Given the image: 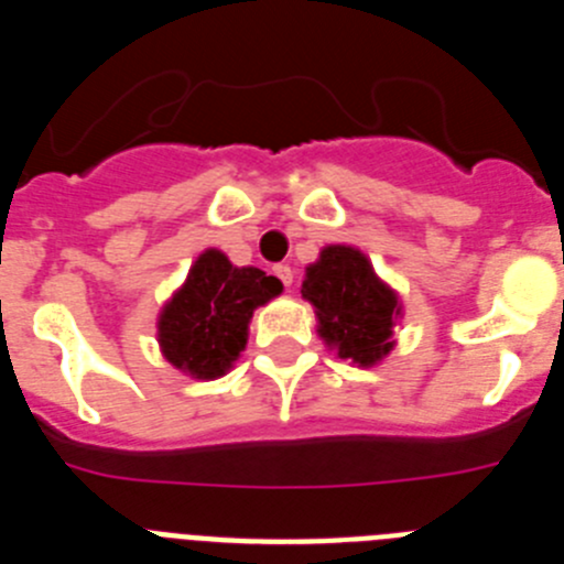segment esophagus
<instances>
[{"mask_svg": "<svg viewBox=\"0 0 564 564\" xmlns=\"http://www.w3.org/2000/svg\"><path fill=\"white\" fill-rule=\"evenodd\" d=\"M273 273H276L279 282H282V285H285V288L293 285V271H291V265H276V268H273Z\"/></svg>", "mask_w": 564, "mask_h": 564, "instance_id": "obj_1", "label": "esophagus"}]
</instances>
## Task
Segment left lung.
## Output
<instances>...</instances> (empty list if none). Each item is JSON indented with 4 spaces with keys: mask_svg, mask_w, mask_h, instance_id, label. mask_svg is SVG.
I'll use <instances>...</instances> for the list:
<instances>
[{
    "mask_svg": "<svg viewBox=\"0 0 564 564\" xmlns=\"http://www.w3.org/2000/svg\"><path fill=\"white\" fill-rule=\"evenodd\" d=\"M302 299L316 311V333L344 361L376 367L390 356L401 299L352 246H325L305 268Z\"/></svg>",
    "mask_w": 564,
    "mask_h": 564,
    "instance_id": "left-lung-1",
    "label": "left lung"
}]
</instances>
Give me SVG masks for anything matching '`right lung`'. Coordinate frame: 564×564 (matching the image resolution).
Masks as SVG:
<instances>
[{
  "label": "right lung",
  "mask_w": 564,
  "mask_h": 564,
  "mask_svg": "<svg viewBox=\"0 0 564 564\" xmlns=\"http://www.w3.org/2000/svg\"><path fill=\"white\" fill-rule=\"evenodd\" d=\"M282 293V282L259 268H237L206 248L158 316V344L172 367L197 381L226 376L246 350L257 307Z\"/></svg>",
  "instance_id": "add662e5"
}]
</instances>
